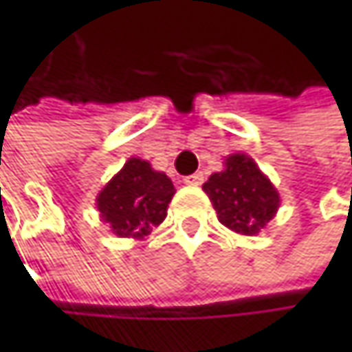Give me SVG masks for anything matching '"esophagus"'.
I'll use <instances>...</instances> for the list:
<instances>
[{"instance_id":"34e87169","label":"esophagus","mask_w":352,"mask_h":352,"mask_svg":"<svg viewBox=\"0 0 352 352\" xmlns=\"http://www.w3.org/2000/svg\"><path fill=\"white\" fill-rule=\"evenodd\" d=\"M183 183H185V185H201V183H204V175H201V173H193V175L185 177Z\"/></svg>"}]
</instances>
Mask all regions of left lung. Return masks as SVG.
<instances>
[{
  "label": "left lung",
  "mask_w": 352,
  "mask_h": 352,
  "mask_svg": "<svg viewBox=\"0 0 352 352\" xmlns=\"http://www.w3.org/2000/svg\"><path fill=\"white\" fill-rule=\"evenodd\" d=\"M218 220L236 234H258L279 210V191L258 165L245 155L234 153L224 159V171L212 173L204 183Z\"/></svg>",
  "instance_id": "obj_1"
}]
</instances>
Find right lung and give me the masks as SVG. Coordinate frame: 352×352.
<instances>
[{"mask_svg": "<svg viewBox=\"0 0 352 352\" xmlns=\"http://www.w3.org/2000/svg\"><path fill=\"white\" fill-rule=\"evenodd\" d=\"M175 195L173 181L148 161L130 157L96 197L102 220L120 239L142 241L167 218Z\"/></svg>", "mask_w": 352, "mask_h": 352, "instance_id": "add662e5", "label": "right lung"}]
</instances>
